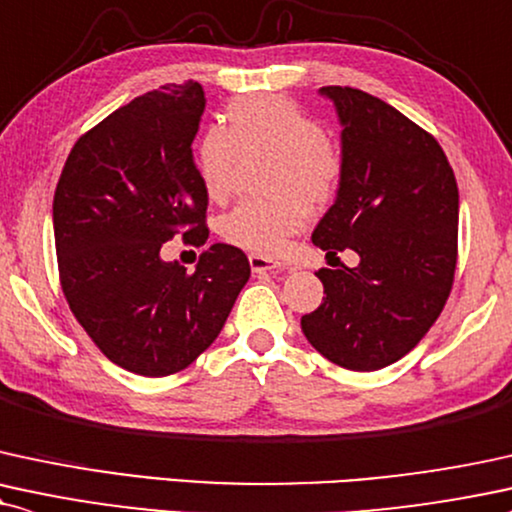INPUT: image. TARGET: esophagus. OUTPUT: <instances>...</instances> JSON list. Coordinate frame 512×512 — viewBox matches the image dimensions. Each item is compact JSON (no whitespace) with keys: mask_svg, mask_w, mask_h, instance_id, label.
<instances>
[{"mask_svg":"<svg viewBox=\"0 0 512 512\" xmlns=\"http://www.w3.org/2000/svg\"><path fill=\"white\" fill-rule=\"evenodd\" d=\"M250 267L255 274H264V272H281L283 264L269 260L264 255H250Z\"/></svg>","mask_w":512,"mask_h":512,"instance_id":"1","label":"esophagus"}]
</instances>
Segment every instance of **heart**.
<instances>
[{"label":"heart","instance_id":"1","mask_svg":"<svg viewBox=\"0 0 512 512\" xmlns=\"http://www.w3.org/2000/svg\"><path fill=\"white\" fill-rule=\"evenodd\" d=\"M264 147L276 152L272 171L274 200H250L221 221V236L255 255H276L288 238L341 193L346 164L324 140L322 126L286 97H248L233 102L226 126L212 128L197 145V169L212 200L231 193L238 150Z\"/></svg>","mask_w":512,"mask_h":512}]
</instances>
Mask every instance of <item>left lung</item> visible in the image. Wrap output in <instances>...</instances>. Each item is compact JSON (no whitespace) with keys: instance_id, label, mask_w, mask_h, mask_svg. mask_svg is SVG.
<instances>
[{"instance_id":"left-lung-1","label":"left lung","mask_w":512,"mask_h":512,"mask_svg":"<svg viewBox=\"0 0 512 512\" xmlns=\"http://www.w3.org/2000/svg\"><path fill=\"white\" fill-rule=\"evenodd\" d=\"M341 119V193L312 243L357 267L319 269L326 298L300 319L326 360L372 372L408 355L439 319L458 264V183L432 133L369 92L326 85Z\"/></svg>"}]
</instances>
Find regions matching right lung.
Returning a JSON list of instances; mask_svg holds the SVG:
<instances>
[{
  "label": "right lung",
  "mask_w": 512,
  "mask_h": 512,
  "mask_svg": "<svg viewBox=\"0 0 512 512\" xmlns=\"http://www.w3.org/2000/svg\"><path fill=\"white\" fill-rule=\"evenodd\" d=\"M205 112L195 80L135 97L83 133L54 190L59 281L102 355L140 377H169L205 353L250 279L243 250L214 243L195 272L159 250L207 243V190L193 162Z\"/></svg>",
  "instance_id": "obj_1"
}]
</instances>
